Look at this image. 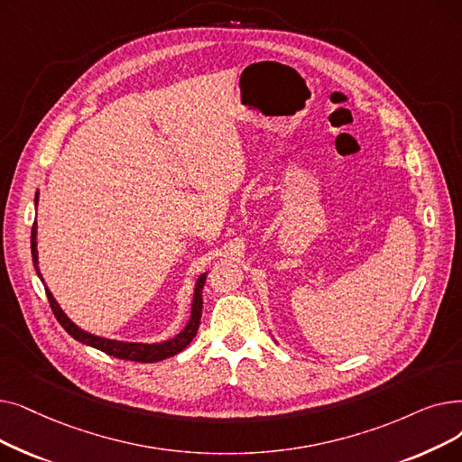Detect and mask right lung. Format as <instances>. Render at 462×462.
I'll return each instance as SVG.
<instances>
[{
	"label": "right lung",
	"mask_w": 462,
	"mask_h": 462,
	"mask_svg": "<svg viewBox=\"0 0 462 462\" xmlns=\"http://www.w3.org/2000/svg\"><path fill=\"white\" fill-rule=\"evenodd\" d=\"M35 206H37V196H35ZM35 236H37V223H33V226H32V258H33V266L39 273ZM39 277H42V273H39ZM206 277H208V273H202L196 281L189 325L183 328V332H179L175 337H171V339H168V342H162V344H126V342H115V339H106V337L88 334V332L79 328L77 325H73L71 320L68 319V315L62 310H60V306L54 300V296L51 294V291L49 289H45V291H47L51 310H52L54 317L58 319V323L62 325L64 330L71 337H75L77 342L104 351V353H107L115 358L135 360V363H158V360H164L168 356L177 355L179 351H183L194 339V336L198 332V327H199V319H202V289H204V283H206Z\"/></svg>",
	"instance_id": "right-lung-1"
}]
</instances>
